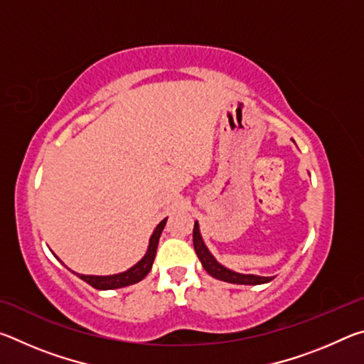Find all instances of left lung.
Returning <instances> with one entry per match:
<instances>
[{"instance_id":"obj_1","label":"left lung","mask_w":364,"mask_h":364,"mask_svg":"<svg viewBox=\"0 0 364 364\" xmlns=\"http://www.w3.org/2000/svg\"><path fill=\"white\" fill-rule=\"evenodd\" d=\"M193 242H194V250L202 267L207 271L208 274L213 276L220 281L231 282V284H249V286H257V284H264V282H269L273 278L269 276H255V274H241L236 273V271H231L225 268L223 264L215 260V257L208 252L207 245L202 241L200 231H199V223H194V231H193Z\"/></svg>"}]
</instances>
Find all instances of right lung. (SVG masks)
<instances>
[{
    "mask_svg": "<svg viewBox=\"0 0 364 364\" xmlns=\"http://www.w3.org/2000/svg\"><path fill=\"white\" fill-rule=\"evenodd\" d=\"M165 223H167V218L160 221L156 230H154L152 236L149 239V245H147L146 255L130 269L123 271V273H119V274H110V276H88V274H78V273L75 274L80 279L88 282L90 286H93L95 289H100V291H107V289H119V287L136 284V282L146 278L147 273H149L152 268L154 258H156V252H157V245H159V239H160V234L164 231Z\"/></svg>",
    "mask_w": 364,
    "mask_h": 364,
    "instance_id": "right-lung-1",
    "label": "right lung"
}]
</instances>
